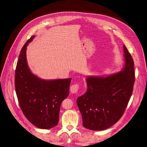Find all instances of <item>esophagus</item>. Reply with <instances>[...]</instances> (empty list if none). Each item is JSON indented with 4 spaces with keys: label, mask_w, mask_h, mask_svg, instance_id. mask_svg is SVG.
Masks as SVG:
<instances>
[{
    "label": "esophagus",
    "mask_w": 147,
    "mask_h": 147,
    "mask_svg": "<svg viewBox=\"0 0 147 147\" xmlns=\"http://www.w3.org/2000/svg\"><path fill=\"white\" fill-rule=\"evenodd\" d=\"M80 88V85L78 84H73L70 87V91L71 93H77Z\"/></svg>",
    "instance_id": "esophagus-1"
}]
</instances>
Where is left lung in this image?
I'll use <instances>...</instances> for the list:
<instances>
[{
	"mask_svg": "<svg viewBox=\"0 0 147 147\" xmlns=\"http://www.w3.org/2000/svg\"><path fill=\"white\" fill-rule=\"evenodd\" d=\"M124 51L123 70L106 77H88L86 92L77 99L83 125L87 129L109 128L124 114L135 82L134 60L125 45Z\"/></svg>",
	"mask_w": 147,
	"mask_h": 147,
	"instance_id": "8db88e82",
	"label": "left lung"
}]
</instances>
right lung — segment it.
I'll use <instances>...</instances> for the list:
<instances>
[{"label": "right lung", "instance_id": "1", "mask_svg": "<svg viewBox=\"0 0 147 147\" xmlns=\"http://www.w3.org/2000/svg\"><path fill=\"white\" fill-rule=\"evenodd\" d=\"M32 36L24 45L17 62L15 84L20 107L36 127L50 129L58 124L62 101L67 97L71 79L43 80L33 74L26 61V50Z\"/></svg>", "mask_w": 147, "mask_h": 147}]
</instances>
